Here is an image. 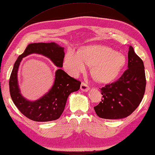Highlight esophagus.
Segmentation results:
<instances>
[{
  "mask_svg": "<svg viewBox=\"0 0 155 155\" xmlns=\"http://www.w3.org/2000/svg\"><path fill=\"white\" fill-rule=\"evenodd\" d=\"M89 89V85L85 84V82H82L81 84V90L83 91H88Z\"/></svg>",
  "mask_w": 155,
  "mask_h": 155,
  "instance_id": "esophagus-1",
  "label": "esophagus"
}]
</instances>
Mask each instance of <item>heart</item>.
<instances>
[{
    "mask_svg": "<svg viewBox=\"0 0 155 155\" xmlns=\"http://www.w3.org/2000/svg\"><path fill=\"white\" fill-rule=\"evenodd\" d=\"M93 66L92 75L103 84H108L118 78L125 66L126 58L122 54L103 45L83 47L78 52L69 50L66 52L64 66L73 75L84 72L87 65Z\"/></svg>",
    "mask_w": 155,
    "mask_h": 155,
    "instance_id": "b5f03b06",
    "label": "heart"
}]
</instances>
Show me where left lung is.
I'll return each instance as SVG.
<instances>
[{"label":"left lung","mask_w":155,"mask_h":155,"mask_svg":"<svg viewBox=\"0 0 155 155\" xmlns=\"http://www.w3.org/2000/svg\"><path fill=\"white\" fill-rule=\"evenodd\" d=\"M128 68L116 81L101 89L102 101L94 107L101 118L116 120L126 118L136 109L145 91L146 78L143 60L129 47Z\"/></svg>","instance_id":"obj_1"}]
</instances>
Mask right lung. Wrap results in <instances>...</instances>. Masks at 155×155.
Instances as JSON below:
<instances>
[{
    "instance_id": "1",
    "label": "right lung",
    "mask_w": 155,
    "mask_h": 155,
    "mask_svg": "<svg viewBox=\"0 0 155 155\" xmlns=\"http://www.w3.org/2000/svg\"><path fill=\"white\" fill-rule=\"evenodd\" d=\"M32 53L43 54L50 58L59 68L63 66L64 48L55 43H31L18 56L9 80L10 93L13 103L19 110L28 118L35 122H49L57 120L64 110L69 95L80 88L81 82L70 77L62 69L55 74V80L51 89L35 101H29L21 96L18 84L17 74L22 58Z\"/></svg>"
}]
</instances>
